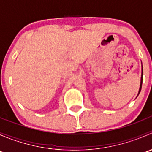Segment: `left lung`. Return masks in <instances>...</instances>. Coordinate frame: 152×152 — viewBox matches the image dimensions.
Here are the masks:
<instances>
[{
	"label": "left lung",
	"instance_id": "left-lung-1",
	"mask_svg": "<svg viewBox=\"0 0 152 152\" xmlns=\"http://www.w3.org/2000/svg\"><path fill=\"white\" fill-rule=\"evenodd\" d=\"M142 74H141V79H140V89H139V92H138V94H137V96L139 95V93H140V90H141V87H142Z\"/></svg>",
	"mask_w": 152,
	"mask_h": 152
}]
</instances>
